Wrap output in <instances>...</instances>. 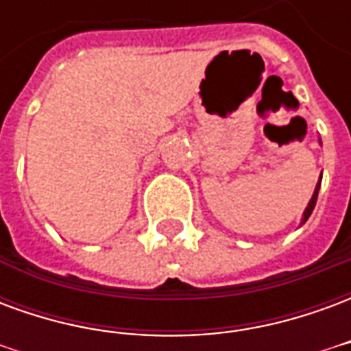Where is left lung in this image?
Returning <instances> with one entry per match:
<instances>
[{"instance_id":"left-lung-1","label":"left lung","mask_w":351,"mask_h":351,"mask_svg":"<svg viewBox=\"0 0 351 351\" xmlns=\"http://www.w3.org/2000/svg\"><path fill=\"white\" fill-rule=\"evenodd\" d=\"M319 182H322V178H319ZM319 182H317L316 191H314V195H312V199H310V203H308V206H306V210H304V214H302V221L308 220V216H310V214H312V210H314V206H316L317 191H319Z\"/></svg>"}]
</instances>
